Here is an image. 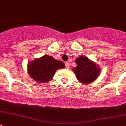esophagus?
Returning a JSON list of instances; mask_svg holds the SVG:
<instances>
[{
    "instance_id": "esophagus-1",
    "label": "esophagus",
    "mask_w": 126,
    "mask_h": 126,
    "mask_svg": "<svg viewBox=\"0 0 126 126\" xmlns=\"http://www.w3.org/2000/svg\"><path fill=\"white\" fill-rule=\"evenodd\" d=\"M65 66H66V68H69V64L68 62H66L65 63Z\"/></svg>"
}]
</instances>
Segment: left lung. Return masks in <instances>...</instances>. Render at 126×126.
<instances>
[{
	"instance_id": "8db88e82",
	"label": "left lung",
	"mask_w": 126,
	"mask_h": 126,
	"mask_svg": "<svg viewBox=\"0 0 126 126\" xmlns=\"http://www.w3.org/2000/svg\"><path fill=\"white\" fill-rule=\"evenodd\" d=\"M77 66L73 68L76 78L82 84L92 82L98 78L100 69L95 63L84 56L79 57L76 60Z\"/></svg>"
}]
</instances>
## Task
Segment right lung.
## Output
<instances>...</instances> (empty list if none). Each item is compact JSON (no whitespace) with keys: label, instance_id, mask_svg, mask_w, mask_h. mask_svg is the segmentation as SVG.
<instances>
[{"label":"right lung","instance_id":"right-lung-1","mask_svg":"<svg viewBox=\"0 0 126 126\" xmlns=\"http://www.w3.org/2000/svg\"><path fill=\"white\" fill-rule=\"evenodd\" d=\"M65 67L62 61L57 60L47 55L35 59L28 64V74L36 82L45 83L52 79L55 71Z\"/></svg>","mask_w":126,"mask_h":126}]
</instances>
